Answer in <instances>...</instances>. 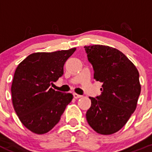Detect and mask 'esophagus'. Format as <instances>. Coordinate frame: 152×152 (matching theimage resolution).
Masks as SVG:
<instances>
[{
  "mask_svg": "<svg viewBox=\"0 0 152 152\" xmlns=\"http://www.w3.org/2000/svg\"><path fill=\"white\" fill-rule=\"evenodd\" d=\"M73 97L75 98V99H79V98H81L82 97V96H81V95H79V94H77V93H73Z\"/></svg>",
  "mask_w": 152,
  "mask_h": 152,
  "instance_id": "obj_1",
  "label": "esophagus"
}]
</instances>
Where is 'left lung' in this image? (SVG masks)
<instances>
[{"label": "left lung", "mask_w": 152, "mask_h": 152, "mask_svg": "<svg viewBox=\"0 0 152 152\" xmlns=\"http://www.w3.org/2000/svg\"><path fill=\"white\" fill-rule=\"evenodd\" d=\"M84 48L93 65L94 79L102 82L100 96L90 97L87 123L99 134H113L126 124L137 107L141 90L138 70L114 48L101 45Z\"/></svg>", "instance_id": "8db88e82"}]
</instances>
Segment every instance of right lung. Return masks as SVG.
I'll use <instances>...</instances> for the list:
<instances>
[{
    "mask_svg": "<svg viewBox=\"0 0 152 152\" xmlns=\"http://www.w3.org/2000/svg\"><path fill=\"white\" fill-rule=\"evenodd\" d=\"M75 50L31 53L17 67L11 88L12 104L21 123L32 132L41 134L52 129L73 99L71 93L50 86L62 76L64 65Z\"/></svg>",
    "mask_w": 152,
    "mask_h": 152,
    "instance_id": "1",
    "label": "right lung"
}]
</instances>
